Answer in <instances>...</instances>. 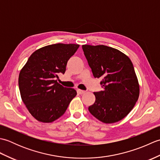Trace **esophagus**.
<instances>
[{"label": "esophagus", "mask_w": 160, "mask_h": 160, "mask_svg": "<svg viewBox=\"0 0 160 160\" xmlns=\"http://www.w3.org/2000/svg\"><path fill=\"white\" fill-rule=\"evenodd\" d=\"M78 93H79V94H84V93L86 92L85 91H84V90H81V89H78Z\"/></svg>", "instance_id": "1"}]
</instances>
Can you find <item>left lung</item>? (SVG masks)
Returning a JSON list of instances; mask_svg holds the SVG:
<instances>
[{
  "mask_svg": "<svg viewBox=\"0 0 160 160\" xmlns=\"http://www.w3.org/2000/svg\"><path fill=\"white\" fill-rule=\"evenodd\" d=\"M94 78H101L103 91L94 92L96 101L89 107L95 118L105 124L124 118L138 100L140 85L130 58L105 45H82Z\"/></svg>",
  "mask_w": 160,
  "mask_h": 160,
  "instance_id": "left-lung-1",
  "label": "left lung"
}]
</instances>
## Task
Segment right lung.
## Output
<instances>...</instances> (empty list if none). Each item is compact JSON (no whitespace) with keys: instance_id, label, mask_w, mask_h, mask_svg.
I'll return each instance as SVG.
<instances>
[{"instance_id":"right-lung-1","label":"right lung","mask_w":160,"mask_h":160,"mask_svg":"<svg viewBox=\"0 0 160 160\" xmlns=\"http://www.w3.org/2000/svg\"><path fill=\"white\" fill-rule=\"evenodd\" d=\"M79 46L58 43L43 47L30 56L20 70L18 85L22 100L38 121L49 123L58 119L77 95L74 89L64 87L56 79L65 72L67 61Z\"/></svg>"}]
</instances>
